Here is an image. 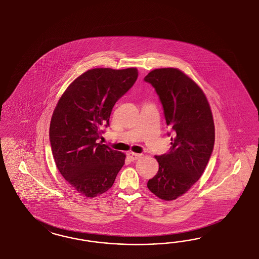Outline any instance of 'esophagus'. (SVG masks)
<instances>
[{"instance_id": "obj_1", "label": "esophagus", "mask_w": 259, "mask_h": 259, "mask_svg": "<svg viewBox=\"0 0 259 259\" xmlns=\"http://www.w3.org/2000/svg\"><path fill=\"white\" fill-rule=\"evenodd\" d=\"M141 154H137V153H133V152H130V153H128V157L134 161V160H137V159H139L140 157H141Z\"/></svg>"}]
</instances>
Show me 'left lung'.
<instances>
[{"label": "left lung", "instance_id": "1", "mask_svg": "<svg viewBox=\"0 0 259 259\" xmlns=\"http://www.w3.org/2000/svg\"><path fill=\"white\" fill-rule=\"evenodd\" d=\"M155 88L172 133L168 153L156 156L159 168L147 182L150 191L163 200L184 195L199 180L212 156L214 124L203 91L177 68L151 71L144 78Z\"/></svg>", "mask_w": 259, "mask_h": 259}]
</instances>
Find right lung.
Masks as SVG:
<instances>
[{
	"instance_id": "add662e5",
	"label": "right lung",
	"mask_w": 259,
	"mask_h": 259,
	"mask_svg": "<svg viewBox=\"0 0 259 259\" xmlns=\"http://www.w3.org/2000/svg\"><path fill=\"white\" fill-rule=\"evenodd\" d=\"M137 68H95L76 78L61 97L50 122L49 140L58 170L87 196L109 190L125 155L99 142L115 103L133 87Z\"/></svg>"
}]
</instances>
